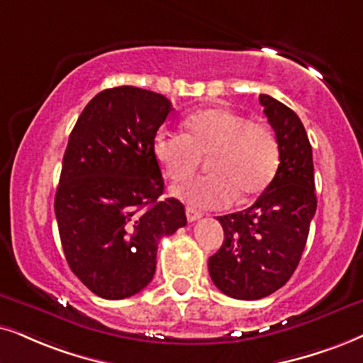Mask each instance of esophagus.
<instances>
[{
	"instance_id": "obj_1",
	"label": "esophagus",
	"mask_w": 363,
	"mask_h": 363,
	"mask_svg": "<svg viewBox=\"0 0 363 363\" xmlns=\"http://www.w3.org/2000/svg\"><path fill=\"white\" fill-rule=\"evenodd\" d=\"M186 216H187V221L194 223L201 218V213H199V211L192 209V208H186Z\"/></svg>"
}]
</instances>
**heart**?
<instances>
[{
	"instance_id": "heart-1",
	"label": "heart",
	"mask_w": 363,
	"mask_h": 363,
	"mask_svg": "<svg viewBox=\"0 0 363 363\" xmlns=\"http://www.w3.org/2000/svg\"><path fill=\"white\" fill-rule=\"evenodd\" d=\"M182 132L159 130L154 154L167 177L182 181L199 167L201 155H211L213 174L172 187L192 208L219 209L233 201L258 196L272 182L279 164V147L273 128L250 121L226 107L191 113Z\"/></svg>"
}]
</instances>
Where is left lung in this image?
<instances>
[{
    "label": "left lung",
    "instance_id": "obj_1",
    "mask_svg": "<svg viewBox=\"0 0 363 363\" xmlns=\"http://www.w3.org/2000/svg\"><path fill=\"white\" fill-rule=\"evenodd\" d=\"M259 104L278 140L277 174L253 206L218 216L224 241L208 263L213 283L236 300H259L291 278L316 211L313 155L303 123L269 95L261 94Z\"/></svg>",
    "mask_w": 363,
    "mask_h": 363
}]
</instances>
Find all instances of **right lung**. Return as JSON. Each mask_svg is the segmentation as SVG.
<instances>
[{"label":"right lung","instance_id":"add662e5","mask_svg":"<svg viewBox=\"0 0 363 363\" xmlns=\"http://www.w3.org/2000/svg\"><path fill=\"white\" fill-rule=\"evenodd\" d=\"M172 110L155 91L107 89L86 104L68 139L55 196L60 240L72 272L105 300L144 290L159 241L187 223L182 203L159 201L154 139Z\"/></svg>","mask_w":363,"mask_h":363}]
</instances>
